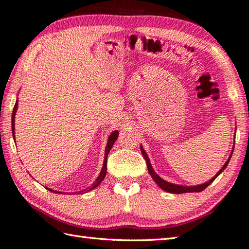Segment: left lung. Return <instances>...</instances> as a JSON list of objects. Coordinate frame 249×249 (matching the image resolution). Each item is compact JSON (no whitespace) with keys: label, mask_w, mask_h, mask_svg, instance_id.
Returning a JSON list of instances; mask_svg holds the SVG:
<instances>
[{"label":"left lung","mask_w":249,"mask_h":249,"mask_svg":"<svg viewBox=\"0 0 249 249\" xmlns=\"http://www.w3.org/2000/svg\"><path fill=\"white\" fill-rule=\"evenodd\" d=\"M140 149H141V152H142V155H143V158H144V160H145V162H147V166H148L149 173H150L151 176H152V178L154 179V181L157 182V183L159 184V187H160V189H163L164 191H167V192H169V193H176V194L188 193V192H201V191H203V190H205V189L209 186V184H211V183L213 181V180H215V179L219 176V174H221V173L223 172V170H225V168L228 166L229 160H230L231 155H232V153H233V150H234V149L232 150L230 158H229V160H227L226 164L223 165V167H222L220 170H219V172L215 175V177L212 178L211 180H209V181H207V182H205V183H203V184H199V186L184 187V186H178V184H174V183H170V182L165 181V180H163L162 178H160V177L159 176V175L155 174V172L153 170L152 166H151V163H150V160H149V158H148L147 153L144 152V150H143L142 147H140Z\"/></svg>","instance_id":"8db88e82"}]
</instances>
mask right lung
<instances>
[{
    "label": "right lung",
    "instance_id": "right-lung-1",
    "mask_svg": "<svg viewBox=\"0 0 249 249\" xmlns=\"http://www.w3.org/2000/svg\"><path fill=\"white\" fill-rule=\"evenodd\" d=\"M17 102H18V101H16V104H15L14 110H13V115H12V131H13V137H14V139H15V114H16L17 107H18ZM118 137H119V131H116V130H114L113 133H112V134L110 135V137H109V139H108V143H107V148H106L104 167H102L101 173H100V175L98 176V178L96 179V181L91 184V187H89V190H92V189H95L96 187H98L99 184H100V182H101L102 180H104V178L106 177V175H107V158H108V154H109V152H110V150H111L112 147H113L115 140L118 139ZM47 189H48V188H47ZM48 190H50V191H52V192H56V191H53V190H52V189H48ZM84 191H85V190H84ZM82 192H83V191H82ZM57 193H58V192H57Z\"/></svg>",
    "mask_w": 249,
    "mask_h": 249
}]
</instances>
